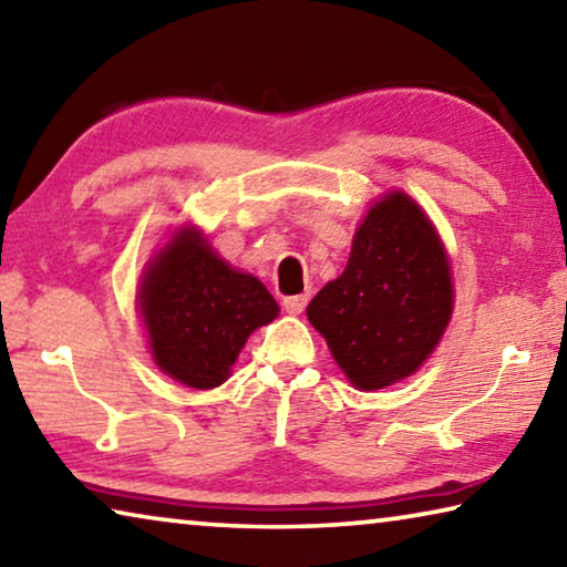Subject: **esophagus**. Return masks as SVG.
<instances>
[{
  "label": "esophagus",
  "mask_w": 567,
  "mask_h": 567,
  "mask_svg": "<svg viewBox=\"0 0 567 567\" xmlns=\"http://www.w3.org/2000/svg\"><path fill=\"white\" fill-rule=\"evenodd\" d=\"M305 305H307V295H292L282 300L285 312H290V315H300L305 310Z\"/></svg>",
  "instance_id": "1"
}]
</instances>
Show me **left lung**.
Listing matches in <instances>:
<instances>
[{"mask_svg":"<svg viewBox=\"0 0 567 567\" xmlns=\"http://www.w3.org/2000/svg\"><path fill=\"white\" fill-rule=\"evenodd\" d=\"M453 297L443 239L415 199L395 189L368 209L348 267L307 305V320L354 388L380 390L430 358Z\"/></svg>","mask_w":567,"mask_h":567,"instance_id":"8db88e82","label":"left lung"}]
</instances>
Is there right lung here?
Returning a JSON list of instances; mask_svg holds the SVG:
<instances>
[{
    "label": "right lung",
    "instance_id": "1",
    "mask_svg": "<svg viewBox=\"0 0 567 567\" xmlns=\"http://www.w3.org/2000/svg\"><path fill=\"white\" fill-rule=\"evenodd\" d=\"M152 358L195 390L223 385L249 334L280 312L257 277L229 267L203 233L182 227L152 257L140 285Z\"/></svg>",
    "mask_w": 567,
    "mask_h": 567
}]
</instances>
